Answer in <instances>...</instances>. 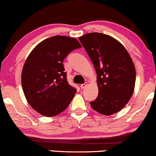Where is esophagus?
Segmentation results:
<instances>
[{
    "label": "esophagus",
    "instance_id": "1",
    "mask_svg": "<svg viewBox=\"0 0 156 156\" xmlns=\"http://www.w3.org/2000/svg\"><path fill=\"white\" fill-rule=\"evenodd\" d=\"M86 85H87V83H83V84L81 85H80L81 89H83V88H85L86 87Z\"/></svg>",
    "mask_w": 156,
    "mask_h": 156
}]
</instances>
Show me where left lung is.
<instances>
[{
	"instance_id": "obj_1",
	"label": "left lung",
	"mask_w": 156,
	"mask_h": 156,
	"mask_svg": "<svg viewBox=\"0 0 156 156\" xmlns=\"http://www.w3.org/2000/svg\"><path fill=\"white\" fill-rule=\"evenodd\" d=\"M78 39L97 75L99 94L90 105L104 115L118 112L134 92L136 71L131 57L124 46L108 35L94 32Z\"/></svg>"
}]
</instances>
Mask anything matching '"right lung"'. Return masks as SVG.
<instances>
[{"label": "right lung", "instance_id": "right-lung-1", "mask_svg": "<svg viewBox=\"0 0 156 156\" xmlns=\"http://www.w3.org/2000/svg\"><path fill=\"white\" fill-rule=\"evenodd\" d=\"M81 45L74 38L56 36L36 46L23 67L22 85L28 103L37 112L52 117L69 105L76 89L68 83L64 59Z\"/></svg>", "mask_w": 156, "mask_h": 156}]
</instances>
